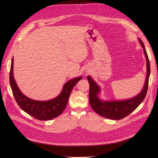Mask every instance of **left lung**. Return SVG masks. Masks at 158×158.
Instances as JSON below:
<instances>
[{
    "instance_id": "obj_1",
    "label": "left lung",
    "mask_w": 158,
    "mask_h": 158,
    "mask_svg": "<svg viewBox=\"0 0 158 158\" xmlns=\"http://www.w3.org/2000/svg\"><path fill=\"white\" fill-rule=\"evenodd\" d=\"M139 40L144 49V52L147 60V76L143 91L138 96L126 101H101L98 97V94L100 91L99 86L91 77L87 76L89 83V97L90 105L96 113L102 117L114 120L123 119L136 109L146 97L150 74V64L144 45L141 39H139Z\"/></svg>"
}]
</instances>
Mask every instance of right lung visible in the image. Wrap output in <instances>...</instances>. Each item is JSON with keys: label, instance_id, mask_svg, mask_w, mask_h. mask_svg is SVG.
Listing matches in <instances>:
<instances>
[{"label": "right lung", "instance_id": "add662e5", "mask_svg": "<svg viewBox=\"0 0 158 158\" xmlns=\"http://www.w3.org/2000/svg\"><path fill=\"white\" fill-rule=\"evenodd\" d=\"M13 63L14 58L12 59L9 74V82L13 96L22 110L40 121L52 119L62 113L66 107L73 87L82 79V77H79L66 82L62 92L56 98L47 101H37L27 98L20 91L13 76Z\"/></svg>", "mask_w": 158, "mask_h": 158}]
</instances>
